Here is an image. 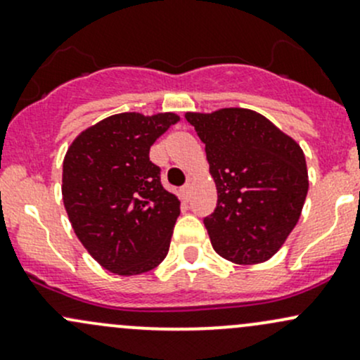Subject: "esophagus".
<instances>
[{
	"instance_id": "esophagus-1",
	"label": "esophagus",
	"mask_w": 360,
	"mask_h": 360,
	"mask_svg": "<svg viewBox=\"0 0 360 360\" xmlns=\"http://www.w3.org/2000/svg\"><path fill=\"white\" fill-rule=\"evenodd\" d=\"M181 195H183L184 200H190V197H191V184H186V186L181 188Z\"/></svg>"
}]
</instances>
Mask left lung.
Instances as JSON below:
<instances>
[{"mask_svg": "<svg viewBox=\"0 0 360 360\" xmlns=\"http://www.w3.org/2000/svg\"><path fill=\"white\" fill-rule=\"evenodd\" d=\"M205 144L217 207L203 219L214 250L235 264L274 257L297 224L308 193L300 144L259 112L188 111Z\"/></svg>", "mask_w": 360, "mask_h": 360, "instance_id": "1", "label": "left lung"}]
</instances>
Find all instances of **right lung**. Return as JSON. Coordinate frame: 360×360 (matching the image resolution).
Masks as SVG:
<instances>
[{"label":"right lung","instance_id":"right-lung-1","mask_svg":"<svg viewBox=\"0 0 360 360\" xmlns=\"http://www.w3.org/2000/svg\"><path fill=\"white\" fill-rule=\"evenodd\" d=\"M176 112H120L76 136L63 165V202L76 237L116 275L157 268L169 252L181 202L160 183L150 148Z\"/></svg>","mask_w":360,"mask_h":360}]
</instances>
